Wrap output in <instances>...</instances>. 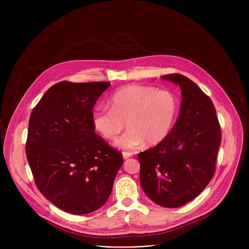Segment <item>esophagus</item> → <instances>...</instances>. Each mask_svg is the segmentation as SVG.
<instances>
[{"instance_id": "34e87169", "label": "esophagus", "mask_w": 249, "mask_h": 249, "mask_svg": "<svg viewBox=\"0 0 249 249\" xmlns=\"http://www.w3.org/2000/svg\"><path fill=\"white\" fill-rule=\"evenodd\" d=\"M122 155H123L124 160H128V159H130V158L133 157V154H132V153H129V152H123Z\"/></svg>"}]
</instances>
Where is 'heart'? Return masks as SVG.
<instances>
[{"label":"heart","mask_w":249,"mask_h":249,"mask_svg":"<svg viewBox=\"0 0 249 249\" xmlns=\"http://www.w3.org/2000/svg\"><path fill=\"white\" fill-rule=\"evenodd\" d=\"M111 108H97L92 113L94 128L108 140L118 138L115 145L133 150L144 145L156 146L170 133L178 113V101L168 90L154 87L128 86L117 90L110 99Z\"/></svg>","instance_id":"obj_1"}]
</instances>
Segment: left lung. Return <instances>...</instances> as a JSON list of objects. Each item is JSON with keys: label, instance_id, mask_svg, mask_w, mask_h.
<instances>
[{"label": "left lung", "instance_id": "8db88e82", "mask_svg": "<svg viewBox=\"0 0 249 249\" xmlns=\"http://www.w3.org/2000/svg\"><path fill=\"white\" fill-rule=\"evenodd\" d=\"M161 78L180 87V112L160 144L137 155L140 182L152 201L177 208L196 198L214 176L222 132L214 103L194 82L180 74Z\"/></svg>", "mask_w": 249, "mask_h": 249}]
</instances>
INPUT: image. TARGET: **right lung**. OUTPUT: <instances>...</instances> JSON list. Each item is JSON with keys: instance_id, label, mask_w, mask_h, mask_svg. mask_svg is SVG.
Masks as SVG:
<instances>
[{"instance_id": "right-lung-1", "label": "right lung", "mask_w": 249, "mask_h": 249, "mask_svg": "<svg viewBox=\"0 0 249 249\" xmlns=\"http://www.w3.org/2000/svg\"><path fill=\"white\" fill-rule=\"evenodd\" d=\"M108 82H60L33 108L25 145L38 190L59 209L89 214L107 201L122 154L94 131L92 109Z\"/></svg>"}]
</instances>
